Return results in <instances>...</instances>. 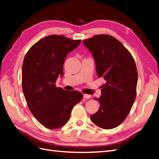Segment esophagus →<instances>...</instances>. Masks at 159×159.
<instances>
[{
    "label": "esophagus",
    "instance_id": "obj_1",
    "mask_svg": "<svg viewBox=\"0 0 159 159\" xmlns=\"http://www.w3.org/2000/svg\"><path fill=\"white\" fill-rule=\"evenodd\" d=\"M84 98H86V99L90 98H91V95H90V94H84Z\"/></svg>",
    "mask_w": 159,
    "mask_h": 159
}]
</instances>
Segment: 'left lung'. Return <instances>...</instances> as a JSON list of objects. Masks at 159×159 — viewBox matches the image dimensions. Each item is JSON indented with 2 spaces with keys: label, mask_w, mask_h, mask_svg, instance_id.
Returning a JSON list of instances; mask_svg holds the SVG:
<instances>
[{
  "label": "left lung",
  "mask_w": 159,
  "mask_h": 159,
  "mask_svg": "<svg viewBox=\"0 0 159 159\" xmlns=\"http://www.w3.org/2000/svg\"><path fill=\"white\" fill-rule=\"evenodd\" d=\"M83 42L94 58L98 77L106 80L102 96L94 98L99 109L90 119L101 128H115L125 119L136 97V65L129 50L110 35H96Z\"/></svg>",
  "instance_id": "1"
}]
</instances>
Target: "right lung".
Returning <instances> with one entry per match:
<instances>
[{
  "instance_id": "obj_1",
  "label": "right lung",
  "mask_w": 159,
  "mask_h": 159,
  "mask_svg": "<svg viewBox=\"0 0 159 159\" xmlns=\"http://www.w3.org/2000/svg\"><path fill=\"white\" fill-rule=\"evenodd\" d=\"M80 42L81 40L50 35L34 44L25 56L23 92L30 111L46 128L64 125L73 107L82 99L80 92L64 90L55 85L58 77L63 75L65 57Z\"/></svg>"
}]
</instances>
